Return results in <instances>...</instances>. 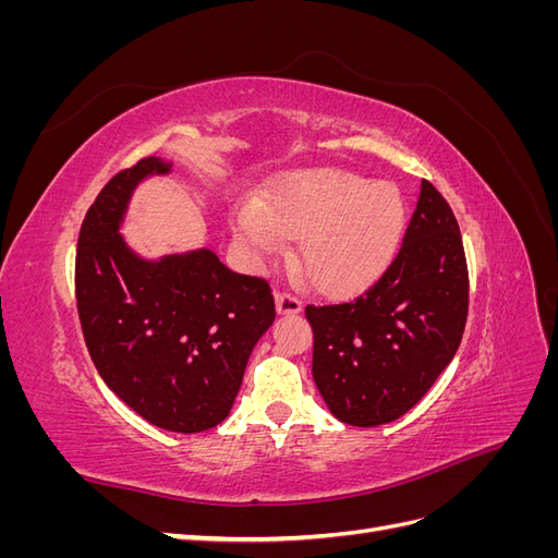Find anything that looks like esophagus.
<instances>
[{
	"label": "esophagus",
	"mask_w": 558,
	"mask_h": 558,
	"mask_svg": "<svg viewBox=\"0 0 558 558\" xmlns=\"http://www.w3.org/2000/svg\"><path fill=\"white\" fill-rule=\"evenodd\" d=\"M275 300L279 314H298L302 310V300L291 291H277Z\"/></svg>",
	"instance_id": "esophagus-1"
}]
</instances>
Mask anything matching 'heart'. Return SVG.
<instances>
[{"mask_svg":"<svg viewBox=\"0 0 558 558\" xmlns=\"http://www.w3.org/2000/svg\"><path fill=\"white\" fill-rule=\"evenodd\" d=\"M232 228L258 251L300 238L298 260L312 286L344 295L365 289L391 263L404 230V202L391 185L316 170L283 179L263 205L242 202Z\"/></svg>","mask_w":558,"mask_h":558,"instance_id":"b5f03b06","label":"heart"}]
</instances>
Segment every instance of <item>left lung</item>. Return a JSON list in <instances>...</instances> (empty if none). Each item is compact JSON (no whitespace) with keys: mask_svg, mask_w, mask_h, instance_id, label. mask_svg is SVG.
I'll list each match as a JSON object with an SVG mask.
<instances>
[{"mask_svg":"<svg viewBox=\"0 0 558 558\" xmlns=\"http://www.w3.org/2000/svg\"><path fill=\"white\" fill-rule=\"evenodd\" d=\"M468 286L459 223L424 179L384 275L349 302L305 307L314 330L312 375L330 412L359 428L410 412L461 344Z\"/></svg>","mask_w":558,"mask_h":558,"instance_id":"1","label":"left lung"}]
</instances>
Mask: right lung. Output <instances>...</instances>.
<instances>
[{
    "label": "right lung",
    "instance_id": "add662e5",
    "mask_svg": "<svg viewBox=\"0 0 558 558\" xmlns=\"http://www.w3.org/2000/svg\"><path fill=\"white\" fill-rule=\"evenodd\" d=\"M156 156L111 177L76 244V310L99 377L148 424L202 433L230 414L253 347L275 320L267 279L238 275L216 253L146 263L118 234L128 197Z\"/></svg>",
    "mask_w": 558,
    "mask_h": 558
}]
</instances>
